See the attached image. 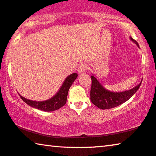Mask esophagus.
Wrapping results in <instances>:
<instances>
[{"label": "esophagus", "instance_id": "esophagus-1", "mask_svg": "<svg viewBox=\"0 0 156 156\" xmlns=\"http://www.w3.org/2000/svg\"><path fill=\"white\" fill-rule=\"evenodd\" d=\"M88 65L87 64H85V63H82V64H80L79 65L78 67V69H77V73L79 74H82L83 73H85L86 71H87V69H88Z\"/></svg>", "mask_w": 156, "mask_h": 156}]
</instances>
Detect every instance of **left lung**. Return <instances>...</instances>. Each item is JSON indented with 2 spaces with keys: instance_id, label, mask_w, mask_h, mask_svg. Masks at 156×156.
I'll return each instance as SVG.
<instances>
[{
  "instance_id": "1",
  "label": "left lung",
  "mask_w": 156,
  "mask_h": 156,
  "mask_svg": "<svg viewBox=\"0 0 156 156\" xmlns=\"http://www.w3.org/2000/svg\"><path fill=\"white\" fill-rule=\"evenodd\" d=\"M130 39L139 46L136 41L133 39L132 37H130ZM91 79L92 82L91 91H90V98L93 104L103 110L117 107L126 102L138 91L139 88L141 84V82L139 84L128 91L112 92L105 89L94 75L91 76Z\"/></svg>"
}]
</instances>
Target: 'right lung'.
Segmentation results:
<instances>
[{
    "label": "right lung",
    "mask_w": 156,
    "mask_h": 156,
    "mask_svg": "<svg viewBox=\"0 0 156 156\" xmlns=\"http://www.w3.org/2000/svg\"><path fill=\"white\" fill-rule=\"evenodd\" d=\"M77 76L76 73H73L67 76L58 93L48 100L44 101H34L24 98L21 95H20V96L24 103L30 105L31 107L46 112L54 111L62 107L66 103L67 94H68L69 88L73 84L74 81L77 77Z\"/></svg>",
    "instance_id": "obj_1"
}]
</instances>
